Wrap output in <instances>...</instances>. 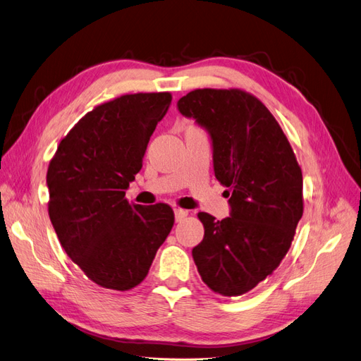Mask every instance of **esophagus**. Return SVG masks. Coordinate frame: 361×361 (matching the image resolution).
I'll return each mask as SVG.
<instances>
[{"instance_id":"esophagus-1","label":"esophagus","mask_w":361,"mask_h":361,"mask_svg":"<svg viewBox=\"0 0 361 361\" xmlns=\"http://www.w3.org/2000/svg\"><path fill=\"white\" fill-rule=\"evenodd\" d=\"M187 216H188V211L180 209V208H174V219H176V221H182Z\"/></svg>"}]
</instances>
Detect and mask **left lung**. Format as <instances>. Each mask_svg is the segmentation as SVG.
I'll use <instances>...</instances> for the list:
<instances>
[{
  "instance_id": "obj_1",
  "label": "left lung",
  "mask_w": 361,
  "mask_h": 361,
  "mask_svg": "<svg viewBox=\"0 0 361 361\" xmlns=\"http://www.w3.org/2000/svg\"><path fill=\"white\" fill-rule=\"evenodd\" d=\"M178 109L207 130L217 180L229 190V217L199 212L204 237L192 249L202 281L240 296L279 266L304 212L302 171L275 116L240 90H196Z\"/></svg>"
}]
</instances>
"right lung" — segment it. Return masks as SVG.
<instances>
[{
  "mask_svg": "<svg viewBox=\"0 0 361 361\" xmlns=\"http://www.w3.org/2000/svg\"><path fill=\"white\" fill-rule=\"evenodd\" d=\"M170 103V92H140L97 106L61 141L48 165V214L57 238L100 287L138 286L173 228L169 204L142 207L126 199Z\"/></svg>",
  "mask_w": 361,
  "mask_h": 361,
  "instance_id": "1",
  "label": "right lung"
}]
</instances>
